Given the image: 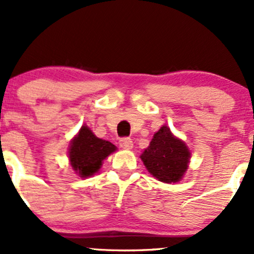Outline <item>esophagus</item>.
<instances>
[{"label": "esophagus", "instance_id": "obj_1", "mask_svg": "<svg viewBox=\"0 0 254 254\" xmlns=\"http://www.w3.org/2000/svg\"><path fill=\"white\" fill-rule=\"evenodd\" d=\"M119 144H120V146H121V148L125 149V150H129V149L133 148V141H132V139H130V138L120 139Z\"/></svg>", "mask_w": 254, "mask_h": 254}]
</instances>
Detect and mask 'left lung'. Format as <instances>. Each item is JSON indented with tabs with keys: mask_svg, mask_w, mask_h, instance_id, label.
Masks as SVG:
<instances>
[{
	"mask_svg": "<svg viewBox=\"0 0 254 254\" xmlns=\"http://www.w3.org/2000/svg\"><path fill=\"white\" fill-rule=\"evenodd\" d=\"M144 166L154 178L162 183H178L189 168L191 151L181 138L162 126L140 155Z\"/></svg>",
	"mask_w": 254,
	"mask_h": 254,
	"instance_id": "obj_1",
	"label": "left lung"
}]
</instances>
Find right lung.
<instances>
[{
	"instance_id": "right-lung-1",
	"label": "right lung",
	"mask_w": 254,
	"mask_h": 254,
	"mask_svg": "<svg viewBox=\"0 0 254 254\" xmlns=\"http://www.w3.org/2000/svg\"><path fill=\"white\" fill-rule=\"evenodd\" d=\"M117 148L110 141L98 138L83 125L69 144V162L72 171L81 178L94 176L102 168L103 161Z\"/></svg>"
}]
</instances>
